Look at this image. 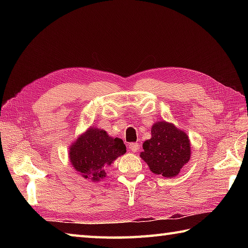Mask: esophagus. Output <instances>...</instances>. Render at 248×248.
Masks as SVG:
<instances>
[{"label":"esophagus","mask_w":248,"mask_h":248,"mask_svg":"<svg viewBox=\"0 0 248 248\" xmlns=\"http://www.w3.org/2000/svg\"><path fill=\"white\" fill-rule=\"evenodd\" d=\"M129 148L132 152H138L140 149V145L138 143H131L129 145Z\"/></svg>","instance_id":"34e87169"}]
</instances>
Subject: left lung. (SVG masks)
Wrapping results in <instances>:
<instances>
[{
	"label": "left lung",
	"mask_w": 248,
	"mask_h": 248,
	"mask_svg": "<svg viewBox=\"0 0 248 248\" xmlns=\"http://www.w3.org/2000/svg\"><path fill=\"white\" fill-rule=\"evenodd\" d=\"M140 157L150 170L166 178L176 177L191 157L188 136L176 125L157 121L151 128V139L143 144Z\"/></svg>",
	"instance_id": "obj_1"
}]
</instances>
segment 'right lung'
I'll return each mask as SVG.
<instances>
[{
  "label": "right lung",
  "instance_id": "right-lung-1",
  "mask_svg": "<svg viewBox=\"0 0 248 248\" xmlns=\"http://www.w3.org/2000/svg\"><path fill=\"white\" fill-rule=\"evenodd\" d=\"M125 151L123 140L108 136L104 130L91 127L70 146L69 159L72 167L82 177L97 182L107 175L105 168Z\"/></svg>",
  "mask_w": 248,
  "mask_h": 248
}]
</instances>
